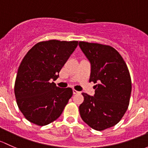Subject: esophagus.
Segmentation results:
<instances>
[{
	"mask_svg": "<svg viewBox=\"0 0 148 148\" xmlns=\"http://www.w3.org/2000/svg\"><path fill=\"white\" fill-rule=\"evenodd\" d=\"M73 94H77V93H80V92H79V91H77V90H73Z\"/></svg>",
	"mask_w": 148,
	"mask_h": 148,
	"instance_id": "esophagus-1",
	"label": "esophagus"
}]
</instances>
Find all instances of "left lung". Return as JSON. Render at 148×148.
<instances>
[{"instance_id": "left-lung-1", "label": "left lung", "mask_w": 148, "mask_h": 148, "mask_svg": "<svg viewBox=\"0 0 148 148\" xmlns=\"http://www.w3.org/2000/svg\"><path fill=\"white\" fill-rule=\"evenodd\" d=\"M79 46L91 63L90 82L93 97L83 92L80 117L95 130L102 131L120 122L128 108L132 90L128 68L122 56L110 45L80 41Z\"/></svg>"}]
</instances>
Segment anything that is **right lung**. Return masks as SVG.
Returning <instances> with one entry per match:
<instances>
[{"label": "right lung", "mask_w": 148, "mask_h": 148, "mask_svg": "<svg viewBox=\"0 0 148 148\" xmlns=\"http://www.w3.org/2000/svg\"><path fill=\"white\" fill-rule=\"evenodd\" d=\"M78 41L50 40L38 42L23 59L16 78L15 96L20 110L30 123L46 125L60 117L73 95L51 80L59 73Z\"/></svg>", "instance_id": "1"}]
</instances>
